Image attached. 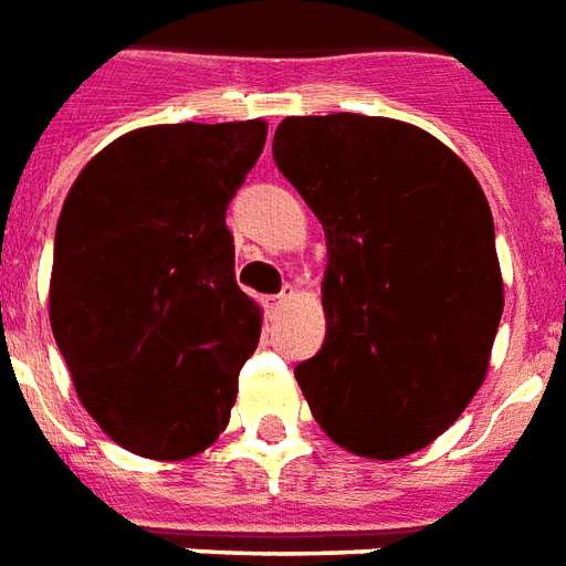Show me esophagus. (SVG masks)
Masks as SVG:
<instances>
[{"label":"esophagus","instance_id":"1","mask_svg":"<svg viewBox=\"0 0 566 566\" xmlns=\"http://www.w3.org/2000/svg\"><path fill=\"white\" fill-rule=\"evenodd\" d=\"M291 300H294V291H284V294L272 296L270 303H266V308H272V312H282L284 305L291 303Z\"/></svg>","mask_w":566,"mask_h":566}]
</instances>
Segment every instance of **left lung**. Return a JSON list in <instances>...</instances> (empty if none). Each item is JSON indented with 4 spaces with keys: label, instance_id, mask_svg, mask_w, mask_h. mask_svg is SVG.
Segmentation results:
<instances>
[{
    "label": "left lung",
    "instance_id": "1",
    "mask_svg": "<svg viewBox=\"0 0 566 566\" xmlns=\"http://www.w3.org/2000/svg\"><path fill=\"white\" fill-rule=\"evenodd\" d=\"M272 158L326 233V338L294 371L308 408L350 453L422 450L474 399L504 312L483 188L387 116H287Z\"/></svg>",
    "mask_w": 566,
    "mask_h": 566
}]
</instances>
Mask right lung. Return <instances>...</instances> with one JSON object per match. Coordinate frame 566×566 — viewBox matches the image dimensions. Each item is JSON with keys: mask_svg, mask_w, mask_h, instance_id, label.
Returning <instances> with one entry per match:
<instances>
[{"mask_svg": "<svg viewBox=\"0 0 566 566\" xmlns=\"http://www.w3.org/2000/svg\"><path fill=\"white\" fill-rule=\"evenodd\" d=\"M263 144V119L137 128L62 203L50 326L83 408L132 453L177 462L228 426L261 308L224 212Z\"/></svg>", "mask_w": 566, "mask_h": 566, "instance_id": "obj_1", "label": "right lung"}]
</instances>
